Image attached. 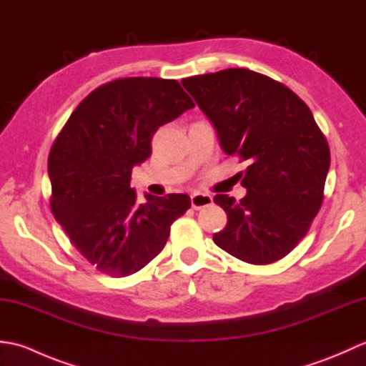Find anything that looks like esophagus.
<instances>
[{
	"instance_id": "obj_1",
	"label": "esophagus",
	"mask_w": 366,
	"mask_h": 366,
	"mask_svg": "<svg viewBox=\"0 0 366 366\" xmlns=\"http://www.w3.org/2000/svg\"><path fill=\"white\" fill-rule=\"evenodd\" d=\"M192 207L198 211V209H203L212 204V197L211 195H206V193H193L192 198Z\"/></svg>"
}]
</instances>
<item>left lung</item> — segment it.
Instances as JSON below:
<instances>
[{
  "instance_id": "1",
  "label": "left lung",
  "mask_w": 366,
  "mask_h": 366,
  "mask_svg": "<svg viewBox=\"0 0 366 366\" xmlns=\"http://www.w3.org/2000/svg\"><path fill=\"white\" fill-rule=\"evenodd\" d=\"M228 155L248 167L247 195H215L228 223L214 242L256 266L285 258L305 237L324 199L330 149L313 113L283 83L248 69L182 80Z\"/></svg>"
}]
</instances>
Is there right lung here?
I'll return each mask as SVG.
<instances>
[{
  "label": "right lung",
  "mask_w": 366,
  "mask_h": 366,
  "mask_svg": "<svg viewBox=\"0 0 366 366\" xmlns=\"http://www.w3.org/2000/svg\"><path fill=\"white\" fill-rule=\"evenodd\" d=\"M195 107L176 80L130 76L96 88L75 108L49 155L50 207L71 244L110 277L143 269L190 209L184 193L138 203L132 169L163 124Z\"/></svg>",
  "instance_id": "1"
}]
</instances>
